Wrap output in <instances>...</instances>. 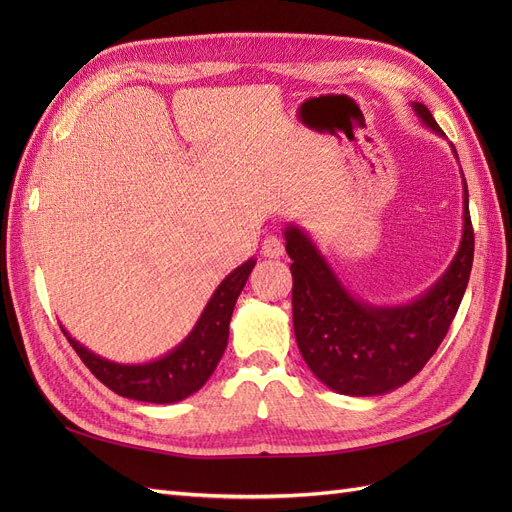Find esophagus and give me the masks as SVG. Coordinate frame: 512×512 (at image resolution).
<instances>
[{
	"mask_svg": "<svg viewBox=\"0 0 512 512\" xmlns=\"http://www.w3.org/2000/svg\"><path fill=\"white\" fill-rule=\"evenodd\" d=\"M262 256H267V258H280V256H284V243H282V239L275 237V235H269L265 239V243H262Z\"/></svg>",
	"mask_w": 512,
	"mask_h": 512,
	"instance_id": "34e87169",
	"label": "esophagus"
}]
</instances>
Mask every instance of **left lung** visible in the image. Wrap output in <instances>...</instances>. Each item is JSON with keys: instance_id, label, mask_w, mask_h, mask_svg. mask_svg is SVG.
Masks as SVG:
<instances>
[{"instance_id": "8db88e82", "label": "left lung", "mask_w": 512, "mask_h": 512, "mask_svg": "<svg viewBox=\"0 0 512 512\" xmlns=\"http://www.w3.org/2000/svg\"><path fill=\"white\" fill-rule=\"evenodd\" d=\"M425 126L444 136L421 102H412ZM457 158V151L453 147ZM463 177V173H461ZM292 260V324L312 374L329 389L352 397L384 395L425 367L446 337L468 288L474 230L463 179V235L440 280L404 305H371L346 290L316 243L299 226L284 230Z\"/></svg>"}]
</instances>
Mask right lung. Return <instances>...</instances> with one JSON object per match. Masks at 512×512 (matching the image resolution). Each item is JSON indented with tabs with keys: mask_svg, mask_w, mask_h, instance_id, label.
<instances>
[{
	"mask_svg": "<svg viewBox=\"0 0 512 512\" xmlns=\"http://www.w3.org/2000/svg\"><path fill=\"white\" fill-rule=\"evenodd\" d=\"M254 265L256 260L250 258L228 273L222 284L215 288L213 297L205 305L190 335L177 348L156 361L138 365L108 361L76 342L64 327H61V331H64L70 346L81 356V361L89 367L91 374L117 395L147 401V404H175V401L203 389V384L218 367L228 344L232 309H235V303Z\"/></svg>",
	"mask_w": 512,
	"mask_h": 512,
	"instance_id": "add662e5",
	"label": "right lung"
}]
</instances>
